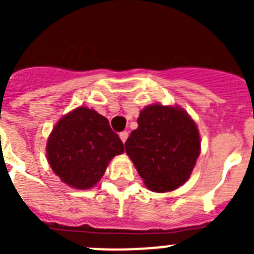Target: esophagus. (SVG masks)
Here are the masks:
<instances>
[{"instance_id":"obj_1","label":"esophagus","mask_w":254,"mask_h":254,"mask_svg":"<svg viewBox=\"0 0 254 254\" xmlns=\"http://www.w3.org/2000/svg\"><path fill=\"white\" fill-rule=\"evenodd\" d=\"M120 137H121V140H122V142L125 143L126 141H127V138H128V132H127V131L121 132V133H120Z\"/></svg>"}]
</instances>
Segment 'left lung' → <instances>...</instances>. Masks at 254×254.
<instances>
[{
  "label": "left lung",
  "mask_w": 254,
  "mask_h": 254,
  "mask_svg": "<svg viewBox=\"0 0 254 254\" xmlns=\"http://www.w3.org/2000/svg\"><path fill=\"white\" fill-rule=\"evenodd\" d=\"M137 129L125 143L143 183L154 192H169L185 185L201 151L196 123L179 107L147 105Z\"/></svg>",
  "instance_id": "left-lung-1"
}]
</instances>
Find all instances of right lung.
<instances>
[{
	"instance_id": "obj_1",
	"label": "right lung",
	"mask_w": 254,
	"mask_h": 254,
	"mask_svg": "<svg viewBox=\"0 0 254 254\" xmlns=\"http://www.w3.org/2000/svg\"><path fill=\"white\" fill-rule=\"evenodd\" d=\"M122 152L123 142L107 118L86 107L62 117L47 142V158L53 172L77 190L96 185L109 161Z\"/></svg>"
}]
</instances>
